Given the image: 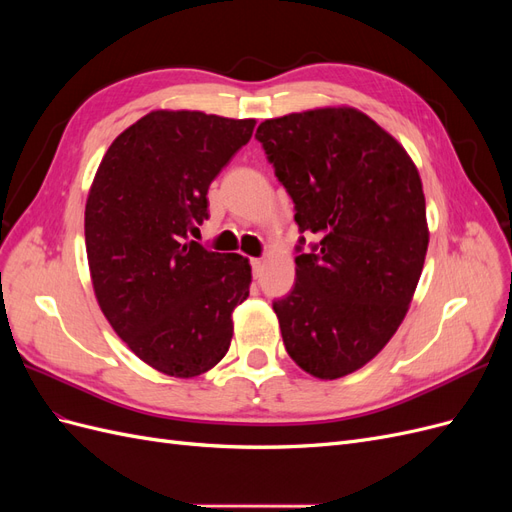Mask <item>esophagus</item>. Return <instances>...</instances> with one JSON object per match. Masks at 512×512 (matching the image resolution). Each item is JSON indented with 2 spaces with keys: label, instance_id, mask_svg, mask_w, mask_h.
Returning <instances> with one entry per match:
<instances>
[{
  "label": "esophagus",
  "instance_id": "obj_1",
  "mask_svg": "<svg viewBox=\"0 0 512 512\" xmlns=\"http://www.w3.org/2000/svg\"><path fill=\"white\" fill-rule=\"evenodd\" d=\"M250 265H252L254 277H260V273H262V267H265V260H262V258H252V260H250Z\"/></svg>",
  "mask_w": 512,
  "mask_h": 512
}]
</instances>
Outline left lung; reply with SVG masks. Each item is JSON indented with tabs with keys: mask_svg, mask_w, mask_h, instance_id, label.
I'll return each mask as SVG.
<instances>
[{
	"mask_svg": "<svg viewBox=\"0 0 512 512\" xmlns=\"http://www.w3.org/2000/svg\"><path fill=\"white\" fill-rule=\"evenodd\" d=\"M256 138L294 203L297 280L273 301L286 352L307 374L361 369L404 320L427 254L425 194L406 149L350 106L262 121Z\"/></svg>",
	"mask_w": 512,
	"mask_h": 512,
	"instance_id": "1",
	"label": "left lung"
}]
</instances>
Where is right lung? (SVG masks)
Returning <instances> with one entry per match:
<instances>
[{"label": "right lung", "instance_id": "1", "mask_svg": "<svg viewBox=\"0 0 512 512\" xmlns=\"http://www.w3.org/2000/svg\"><path fill=\"white\" fill-rule=\"evenodd\" d=\"M254 119L153 111L108 147L85 205V245L102 314L138 359L175 378L218 365L252 267L192 241L207 192L250 141Z\"/></svg>", "mask_w": 512, "mask_h": 512}]
</instances>
